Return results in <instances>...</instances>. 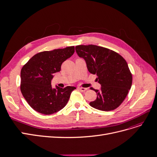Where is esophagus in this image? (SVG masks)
Returning a JSON list of instances; mask_svg holds the SVG:
<instances>
[{
  "label": "esophagus",
  "mask_w": 157,
  "mask_h": 157,
  "mask_svg": "<svg viewBox=\"0 0 157 157\" xmlns=\"http://www.w3.org/2000/svg\"><path fill=\"white\" fill-rule=\"evenodd\" d=\"M77 88L80 90V91H81V92H85L87 90V88H82V87H78Z\"/></svg>",
  "instance_id": "1"
}]
</instances>
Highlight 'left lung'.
<instances>
[{
  "label": "left lung",
  "instance_id": "1",
  "mask_svg": "<svg viewBox=\"0 0 157 157\" xmlns=\"http://www.w3.org/2000/svg\"><path fill=\"white\" fill-rule=\"evenodd\" d=\"M76 52L86 61L89 72L97 75L101 90H94L97 98L91 107L103 111L119 107L131 88L132 75L126 60L115 51L96 45H78Z\"/></svg>",
  "mask_w": 157,
  "mask_h": 157
}]
</instances>
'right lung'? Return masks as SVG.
Wrapping results in <instances>:
<instances>
[{
	"label": "right lung",
	"mask_w": 157,
	"mask_h": 157,
	"mask_svg": "<svg viewBox=\"0 0 157 157\" xmlns=\"http://www.w3.org/2000/svg\"><path fill=\"white\" fill-rule=\"evenodd\" d=\"M75 52L74 46L44 51L35 54L23 66L20 90L28 104L35 111L51 115L60 111L67 103L73 86L52 88L54 73L61 71L63 62Z\"/></svg>",
	"instance_id": "1"
}]
</instances>
